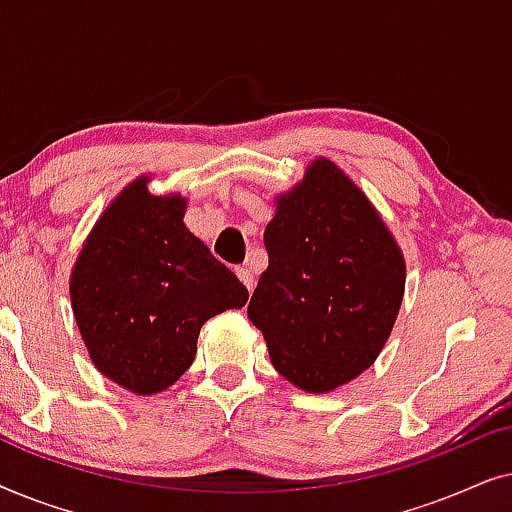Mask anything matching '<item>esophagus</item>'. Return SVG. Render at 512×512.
Returning a JSON list of instances; mask_svg holds the SVG:
<instances>
[{"mask_svg": "<svg viewBox=\"0 0 512 512\" xmlns=\"http://www.w3.org/2000/svg\"><path fill=\"white\" fill-rule=\"evenodd\" d=\"M235 275L240 277V282L247 286V291H254V286H256V279H254V272H251L249 268H237L235 270Z\"/></svg>", "mask_w": 512, "mask_h": 512, "instance_id": "obj_1", "label": "esophagus"}]
</instances>
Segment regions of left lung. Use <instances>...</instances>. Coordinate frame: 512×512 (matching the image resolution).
Returning <instances> with one entry per match:
<instances>
[{
  "instance_id": "8db88e82",
  "label": "left lung",
  "mask_w": 512,
  "mask_h": 512,
  "mask_svg": "<svg viewBox=\"0 0 512 512\" xmlns=\"http://www.w3.org/2000/svg\"><path fill=\"white\" fill-rule=\"evenodd\" d=\"M268 270L247 314L279 375L324 394L373 366L405 289L401 249L331 160L279 198L263 235Z\"/></svg>"
}]
</instances>
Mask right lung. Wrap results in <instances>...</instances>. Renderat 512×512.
Listing matches in <instances>:
<instances>
[{"label": "right lung", "mask_w": 512, "mask_h": 512, "mask_svg": "<svg viewBox=\"0 0 512 512\" xmlns=\"http://www.w3.org/2000/svg\"><path fill=\"white\" fill-rule=\"evenodd\" d=\"M184 209L179 195L156 198L135 181L97 221L69 284L90 359L139 396L177 382L205 321L249 298L184 226Z\"/></svg>", "instance_id": "right-lung-1"}]
</instances>
